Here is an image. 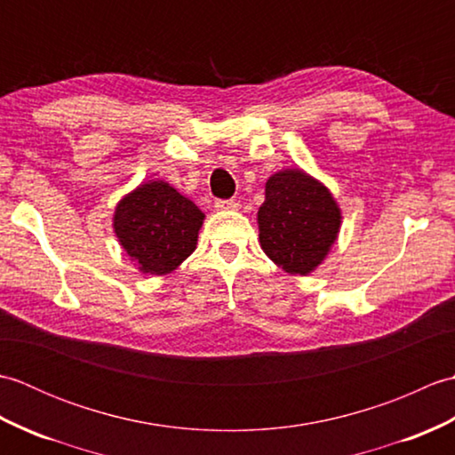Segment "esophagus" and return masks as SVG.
I'll return each mask as SVG.
<instances>
[{
  "mask_svg": "<svg viewBox=\"0 0 455 455\" xmlns=\"http://www.w3.org/2000/svg\"><path fill=\"white\" fill-rule=\"evenodd\" d=\"M215 207L219 211H236L240 207V203L236 199H217Z\"/></svg>",
  "mask_w": 455,
  "mask_h": 455,
  "instance_id": "esophagus-1",
  "label": "esophagus"
}]
</instances>
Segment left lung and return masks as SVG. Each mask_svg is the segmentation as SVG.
I'll return each mask as SVG.
<instances>
[{
	"instance_id": "obj_1",
	"label": "left lung",
	"mask_w": 455,
	"mask_h": 455,
	"mask_svg": "<svg viewBox=\"0 0 455 455\" xmlns=\"http://www.w3.org/2000/svg\"><path fill=\"white\" fill-rule=\"evenodd\" d=\"M340 209L321 181L283 170L266 183L258 211L259 244L287 274L307 275L323 262L340 230Z\"/></svg>"
}]
</instances>
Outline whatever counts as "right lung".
Returning a JSON list of instances; mask_svg holds the SVG:
<instances>
[{
	"label": "right lung",
	"mask_w": 455,
	"mask_h": 455,
	"mask_svg": "<svg viewBox=\"0 0 455 455\" xmlns=\"http://www.w3.org/2000/svg\"><path fill=\"white\" fill-rule=\"evenodd\" d=\"M205 215L166 181L142 183L115 209L113 228L142 274L176 269L197 244Z\"/></svg>",
	"instance_id": "right-lung-1"
}]
</instances>
